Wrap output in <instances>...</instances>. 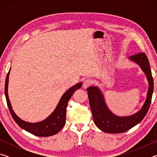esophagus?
Returning a JSON list of instances; mask_svg holds the SVG:
<instances>
[{
	"mask_svg": "<svg viewBox=\"0 0 157 157\" xmlns=\"http://www.w3.org/2000/svg\"><path fill=\"white\" fill-rule=\"evenodd\" d=\"M91 84H92V81L91 79H87L86 80H84V82H83V85H82V86H83L84 89H86L87 87L91 86Z\"/></svg>",
	"mask_w": 157,
	"mask_h": 157,
	"instance_id": "1",
	"label": "esophagus"
}]
</instances>
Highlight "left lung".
I'll list each match as a JSON object with an SVG mask.
<instances>
[{
  "label": "left lung",
  "mask_w": 157,
  "mask_h": 157,
  "mask_svg": "<svg viewBox=\"0 0 157 157\" xmlns=\"http://www.w3.org/2000/svg\"><path fill=\"white\" fill-rule=\"evenodd\" d=\"M129 59L139 65L149 83L147 98L138 112L128 116H116L108 108L104 95L98 86H90L86 89L94 123L98 128L105 132L117 134L127 132L142 121L150 108L154 90V82L149 60L144 52L132 55Z\"/></svg>",
  "instance_id": "8db88e82"
}]
</instances>
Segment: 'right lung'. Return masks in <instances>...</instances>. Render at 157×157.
Wrapping results in <instances>:
<instances>
[{
	"instance_id": "1",
	"label": "right lung",
	"mask_w": 157,
	"mask_h": 157,
	"mask_svg": "<svg viewBox=\"0 0 157 157\" xmlns=\"http://www.w3.org/2000/svg\"><path fill=\"white\" fill-rule=\"evenodd\" d=\"M10 73V69L7 75L6 79H5V94L10 112L11 113L13 119L18 124V125H19L20 127L25 129V131L30 132L37 136H50L59 132L62 129V127L64 126L66 123V107L68 105V100L71 99V96H72L76 90L81 88L82 82H79V83L74 85L73 86L71 87L67 91H66L63 94L55 109L48 118L41 122L32 123L21 120L14 113V110L12 109L11 102H10L8 97V91H7Z\"/></svg>"
}]
</instances>
